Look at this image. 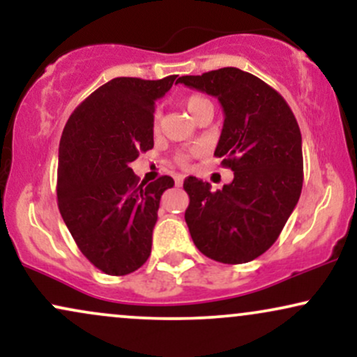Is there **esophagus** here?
<instances>
[{
	"label": "esophagus",
	"mask_w": 357,
	"mask_h": 357,
	"mask_svg": "<svg viewBox=\"0 0 357 357\" xmlns=\"http://www.w3.org/2000/svg\"><path fill=\"white\" fill-rule=\"evenodd\" d=\"M183 181H184V174H174V183H176V186H181Z\"/></svg>",
	"instance_id": "34e87169"
}]
</instances>
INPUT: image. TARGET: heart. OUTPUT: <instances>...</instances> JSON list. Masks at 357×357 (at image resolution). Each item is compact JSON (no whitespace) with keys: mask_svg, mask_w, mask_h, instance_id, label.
<instances>
[{"mask_svg":"<svg viewBox=\"0 0 357 357\" xmlns=\"http://www.w3.org/2000/svg\"><path fill=\"white\" fill-rule=\"evenodd\" d=\"M204 104H211V102L208 100L206 97L198 96V93H192V96H188L186 99H184V107H186V110L191 114V116H195L196 110H198ZM159 122H161V119H159V112H154V117H153V130H154V132H158V130H159ZM192 153H198V149H195ZM190 155H191L190 153L178 154V161L179 162H188Z\"/></svg>","mask_w":357,"mask_h":357,"instance_id":"obj_1","label":"heart"}]
</instances>
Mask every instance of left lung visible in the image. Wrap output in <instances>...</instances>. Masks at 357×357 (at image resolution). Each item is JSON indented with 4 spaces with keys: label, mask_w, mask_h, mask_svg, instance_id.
I'll return each instance as SVG.
<instances>
[{
    "label": "left lung",
    "mask_w": 357,
    "mask_h": 357,
    "mask_svg": "<svg viewBox=\"0 0 357 357\" xmlns=\"http://www.w3.org/2000/svg\"><path fill=\"white\" fill-rule=\"evenodd\" d=\"M218 97L225 112L215 155L235 174L223 190L184 179V220L196 248L221 264H247L275 243L301 198L302 136L284 97L252 73L225 67L179 77Z\"/></svg>",
    "instance_id": "8db88e82"
}]
</instances>
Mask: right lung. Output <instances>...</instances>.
Here are the masks:
<instances>
[{"mask_svg": "<svg viewBox=\"0 0 357 357\" xmlns=\"http://www.w3.org/2000/svg\"><path fill=\"white\" fill-rule=\"evenodd\" d=\"M178 75L117 77L72 112L59 147V210L77 247L107 275L136 272L151 255L171 176L142 181L129 165L154 147V104Z\"/></svg>", "mask_w": 357, "mask_h": 357, "instance_id": "right-lung-1", "label": "right lung"}]
</instances>
